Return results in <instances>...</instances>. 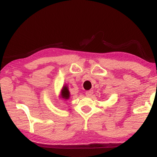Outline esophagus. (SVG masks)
<instances>
[{"mask_svg":"<svg viewBox=\"0 0 157 157\" xmlns=\"http://www.w3.org/2000/svg\"><path fill=\"white\" fill-rule=\"evenodd\" d=\"M86 94L87 97H91V95L93 94V91L92 90H89V91H87L86 92Z\"/></svg>","mask_w":157,"mask_h":157,"instance_id":"obj_1","label":"esophagus"}]
</instances>
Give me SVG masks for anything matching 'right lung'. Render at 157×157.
I'll list each match as a JSON object with an SVG mask.
<instances>
[{"label":"right lung","mask_w":157,"mask_h":157,"mask_svg":"<svg viewBox=\"0 0 157 157\" xmlns=\"http://www.w3.org/2000/svg\"><path fill=\"white\" fill-rule=\"evenodd\" d=\"M62 97L65 99H68V97H69V91H68V89L66 86H64L62 90Z\"/></svg>","instance_id":"1"}]
</instances>
